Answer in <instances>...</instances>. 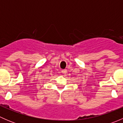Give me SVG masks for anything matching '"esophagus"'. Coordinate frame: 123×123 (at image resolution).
Returning <instances> with one entry per match:
<instances>
[{"mask_svg": "<svg viewBox=\"0 0 123 123\" xmlns=\"http://www.w3.org/2000/svg\"><path fill=\"white\" fill-rule=\"evenodd\" d=\"M61 73H62L63 74H65L67 73V70L66 69H63V70L61 71Z\"/></svg>", "mask_w": 123, "mask_h": 123, "instance_id": "34e87169", "label": "esophagus"}]
</instances>
